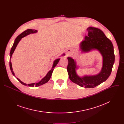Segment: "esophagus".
Listing matches in <instances>:
<instances>
[{"label": "esophagus", "instance_id": "1", "mask_svg": "<svg viewBox=\"0 0 124 124\" xmlns=\"http://www.w3.org/2000/svg\"><path fill=\"white\" fill-rule=\"evenodd\" d=\"M73 54V51L70 49H68L67 50V54L68 55H70Z\"/></svg>", "mask_w": 124, "mask_h": 124}]
</instances>
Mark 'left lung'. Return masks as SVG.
<instances>
[{
    "label": "left lung",
    "mask_w": 124,
    "mask_h": 124,
    "mask_svg": "<svg viewBox=\"0 0 124 124\" xmlns=\"http://www.w3.org/2000/svg\"><path fill=\"white\" fill-rule=\"evenodd\" d=\"M88 36L79 45L81 53L98 51L102 58V67L100 72L95 75L79 76L77 70L79 69L75 59L68 57L67 71L70 80L80 87L94 88L107 80L111 74L115 61L114 47L111 41L100 29L92 26L87 28Z\"/></svg>",
    "instance_id": "1"
}]
</instances>
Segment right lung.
Wrapping results in <instances>:
<instances>
[{
	"mask_svg": "<svg viewBox=\"0 0 124 124\" xmlns=\"http://www.w3.org/2000/svg\"><path fill=\"white\" fill-rule=\"evenodd\" d=\"M38 32V31L37 30H35V29H27L26 30L24 31V32H23L22 33H21L20 35H19L18 36H17L16 39H15V42L14 43V44L11 48V51H10V62H9V65H10V70H11V71L12 73V74L15 77V73L13 71V68H12V63L11 62V59L12 58V55L13 54V53L15 51V50L16 49V46H17V45H18L19 43L20 42V41L22 40V39L26 36H27V35H29V34H33V33H36ZM65 54H63L62 55H61V56H65ZM60 58H57L55 60H54V63H53V65H52V68L51 69V70H49L48 72L47 73V74L46 75V76L43 78L39 82H37V83H30V84H26V83H25L24 82H23V81H22L20 79H19L18 78H17V79L22 84L25 85V86H29V87H34V86H36V87H38V86H41L46 82H47L50 79V78H51V76L52 75V72L53 70H54V68L55 67V66L57 65V64L59 62V61L60 60Z\"/></svg>",
	"mask_w": 124,
	"mask_h": 124,
	"instance_id": "add662e5",
	"label": "right lung"
}]
</instances>
